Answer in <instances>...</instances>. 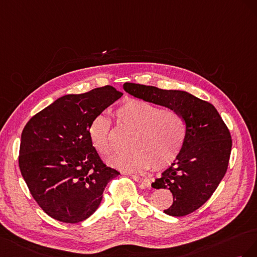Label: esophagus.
Returning a JSON list of instances; mask_svg holds the SVG:
<instances>
[{
  "mask_svg": "<svg viewBox=\"0 0 257 257\" xmlns=\"http://www.w3.org/2000/svg\"><path fill=\"white\" fill-rule=\"evenodd\" d=\"M131 177H133V179L135 181H137L138 183H140V185L142 187H149V186H151V181L149 179L142 178V177H140V175H137V174H133V175H131Z\"/></svg>",
  "mask_w": 257,
  "mask_h": 257,
  "instance_id": "34e87169",
  "label": "esophagus"
}]
</instances>
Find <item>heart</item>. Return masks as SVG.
I'll list each match as a JSON object with an SVG mask.
<instances>
[{"label": "heart", "instance_id": "1", "mask_svg": "<svg viewBox=\"0 0 257 257\" xmlns=\"http://www.w3.org/2000/svg\"><path fill=\"white\" fill-rule=\"evenodd\" d=\"M117 127L133 131L129 148L133 150L109 159L113 167L127 172H144L152 166L163 169L174 163L184 149L187 123L180 112L164 109L149 102L129 99L114 113ZM89 138L93 149L107 157L114 151L111 122L103 115L90 122Z\"/></svg>", "mask_w": 257, "mask_h": 257}]
</instances>
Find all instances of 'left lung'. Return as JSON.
<instances>
[{"instance_id": "1", "label": "left lung", "mask_w": 257, "mask_h": 257, "mask_svg": "<svg viewBox=\"0 0 257 257\" xmlns=\"http://www.w3.org/2000/svg\"><path fill=\"white\" fill-rule=\"evenodd\" d=\"M131 96L180 112L187 123V139L177 160L152 183L173 195L168 215L184 216L199 209L215 192L227 171L231 137L216 108L207 101L181 90L124 83Z\"/></svg>"}]
</instances>
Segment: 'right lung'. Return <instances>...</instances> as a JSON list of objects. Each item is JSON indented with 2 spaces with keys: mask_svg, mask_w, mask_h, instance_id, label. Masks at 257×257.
<instances>
[{
  "mask_svg": "<svg viewBox=\"0 0 257 257\" xmlns=\"http://www.w3.org/2000/svg\"><path fill=\"white\" fill-rule=\"evenodd\" d=\"M121 96L108 85L67 94L27 122L19 168L34 200L50 217L84 221L98 209L107 183L119 174L101 160L88 130L94 117Z\"/></svg>",
  "mask_w": 257,
  "mask_h": 257,
  "instance_id": "add662e5",
  "label": "right lung"
}]
</instances>
